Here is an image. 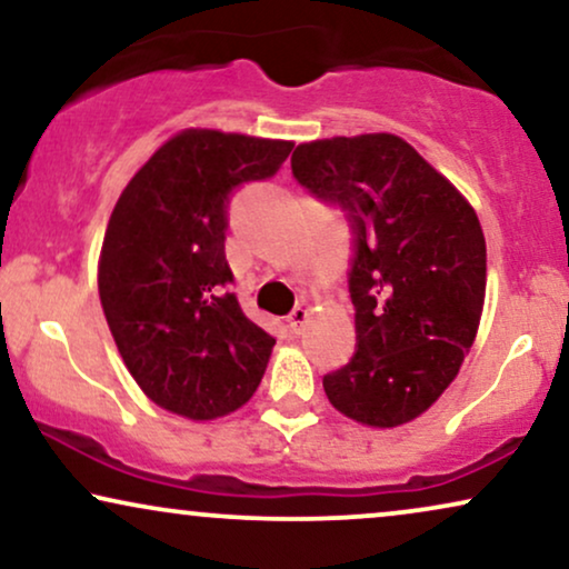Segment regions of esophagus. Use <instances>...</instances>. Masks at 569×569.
<instances>
[{
	"label": "esophagus",
	"instance_id": "obj_1",
	"mask_svg": "<svg viewBox=\"0 0 569 569\" xmlns=\"http://www.w3.org/2000/svg\"><path fill=\"white\" fill-rule=\"evenodd\" d=\"M308 319H311V311H308V308H302V306L295 308V311L287 316V323H290L292 335H300L302 327H306V323H308Z\"/></svg>",
	"mask_w": 569,
	"mask_h": 569
}]
</instances>
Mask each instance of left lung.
Masks as SVG:
<instances>
[{
    "label": "left lung",
    "instance_id": "1",
    "mask_svg": "<svg viewBox=\"0 0 569 569\" xmlns=\"http://www.w3.org/2000/svg\"><path fill=\"white\" fill-rule=\"evenodd\" d=\"M292 174L356 227L358 352L323 376L329 402L371 429L423 416L457 379L486 300V238L468 198L392 132L300 143Z\"/></svg>",
    "mask_w": 569,
    "mask_h": 569
}]
</instances>
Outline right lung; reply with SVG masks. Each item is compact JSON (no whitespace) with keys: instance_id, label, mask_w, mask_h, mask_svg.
Masks as SVG:
<instances>
[{"instance_id":"1","label":"right lung","mask_w":569,"mask_h":569,"mask_svg":"<svg viewBox=\"0 0 569 569\" xmlns=\"http://www.w3.org/2000/svg\"><path fill=\"white\" fill-rule=\"evenodd\" d=\"M292 140L188 128L130 177L99 256V298L128 371L159 408L217 420L242 408L277 339L242 313L224 256L227 196Z\"/></svg>"}]
</instances>
